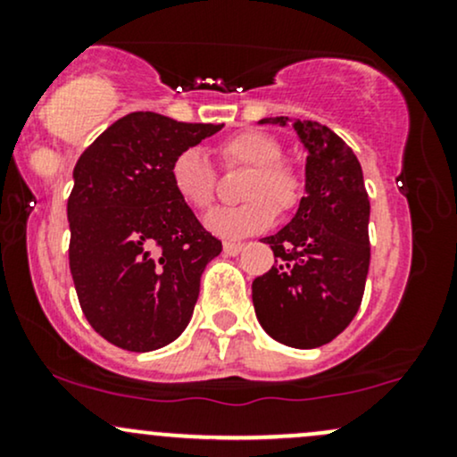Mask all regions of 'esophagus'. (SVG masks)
Wrapping results in <instances>:
<instances>
[{"mask_svg": "<svg viewBox=\"0 0 457 457\" xmlns=\"http://www.w3.org/2000/svg\"><path fill=\"white\" fill-rule=\"evenodd\" d=\"M223 251L228 255H238L243 251V245L240 243H223Z\"/></svg>", "mask_w": 457, "mask_h": 457, "instance_id": "obj_1", "label": "esophagus"}]
</instances>
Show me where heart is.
Wrapping results in <instances>:
<instances>
[{
    "mask_svg": "<svg viewBox=\"0 0 457 457\" xmlns=\"http://www.w3.org/2000/svg\"><path fill=\"white\" fill-rule=\"evenodd\" d=\"M219 159L225 167H246L238 206H223L206 217V228L223 238H245L258 234L275 221L277 211L296 206L303 180L290 162L281 159L283 148L272 135L262 130H243L219 144ZM170 185L182 204L206 211L214 199L217 176L199 148H187L170 165Z\"/></svg>",
    "mask_w": 457,
    "mask_h": 457,
    "instance_id": "1",
    "label": "heart"
}]
</instances>
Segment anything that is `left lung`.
Instances as JSON below:
<instances>
[{
	"label": "left lung",
	"instance_id": "1",
	"mask_svg": "<svg viewBox=\"0 0 457 457\" xmlns=\"http://www.w3.org/2000/svg\"><path fill=\"white\" fill-rule=\"evenodd\" d=\"M260 124H292L307 162L296 214L262 238L277 260L251 286L255 316L275 342L318 348L353 322L363 298L370 270L363 170L348 144L320 122L279 115Z\"/></svg>",
	"mask_w": 457,
	"mask_h": 457
}]
</instances>
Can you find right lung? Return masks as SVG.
Listing matches in <instances>:
<instances>
[{
	"label": "right lung",
	"instance_id": "add662e5",
	"mask_svg": "<svg viewBox=\"0 0 457 457\" xmlns=\"http://www.w3.org/2000/svg\"><path fill=\"white\" fill-rule=\"evenodd\" d=\"M221 129L133 112L79 156L68 197L71 275L87 322L118 348H162L193 316L221 240L178 199L170 165Z\"/></svg>",
	"mask_w": 457,
	"mask_h": 457
}]
</instances>
